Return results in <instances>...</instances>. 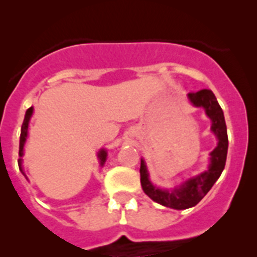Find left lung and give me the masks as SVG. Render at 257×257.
Returning <instances> with one entry per match:
<instances>
[{
	"label": "left lung",
	"instance_id": "1",
	"mask_svg": "<svg viewBox=\"0 0 257 257\" xmlns=\"http://www.w3.org/2000/svg\"><path fill=\"white\" fill-rule=\"evenodd\" d=\"M188 100L196 108H203L206 115L211 119V133L216 136L217 145L210 153L207 170L197 176L187 179L174 189H162L156 187L149 179L147 163L142 158L140 163V183L144 193L154 202L174 210H187L194 207L210 192L212 185L220 178L225 167L228 154V134L221 106L211 90H201L188 94Z\"/></svg>",
	"mask_w": 257,
	"mask_h": 257
}]
</instances>
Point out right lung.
<instances>
[{
    "mask_svg": "<svg viewBox=\"0 0 257 257\" xmlns=\"http://www.w3.org/2000/svg\"><path fill=\"white\" fill-rule=\"evenodd\" d=\"M33 114V106H31L29 109H27L26 117H24V121H23L22 124V133H20V143H19V160H18V163H19V170L22 171V174L26 176L24 171H23V156H24V145H26L27 138H28V127H29V121H31V117ZM106 153L105 149H100L97 152V158H99V162H100V166H104L106 161ZM27 178V176H26Z\"/></svg>",
    "mask_w": 257,
    "mask_h": 257,
    "instance_id": "obj_1",
    "label": "right lung"
}]
</instances>
